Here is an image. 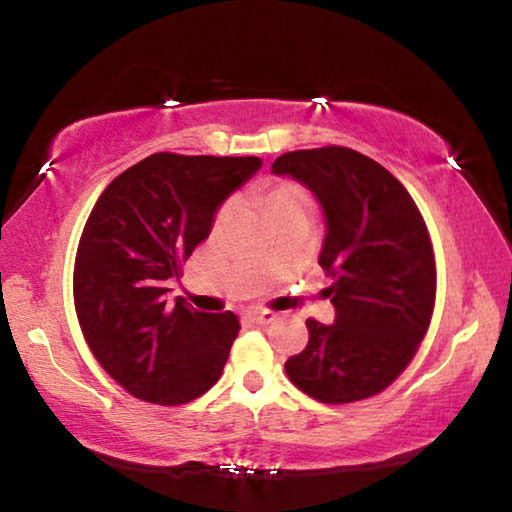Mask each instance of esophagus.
<instances>
[{"instance_id": "34e87169", "label": "esophagus", "mask_w": 512, "mask_h": 512, "mask_svg": "<svg viewBox=\"0 0 512 512\" xmlns=\"http://www.w3.org/2000/svg\"><path fill=\"white\" fill-rule=\"evenodd\" d=\"M246 318L250 320V323L268 325V323H273V320H275V314H273V311H264V309H248Z\"/></svg>"}]
</instances>
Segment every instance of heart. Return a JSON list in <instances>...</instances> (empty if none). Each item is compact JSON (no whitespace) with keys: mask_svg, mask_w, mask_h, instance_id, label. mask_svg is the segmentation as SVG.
Wrapping results in <instances>:
<instances>
[{"mask_svg":"<svg viewBox=\"0 0 512 512\" xmlns=\"http://www.w3.org/2000/svg\"><path fill=\"white\" fill-rule=\"evenodd\" d=\"M296 210H309V198L296 185H280L273 192H268L264 198V212L268 219L275 216L296 212Z\"/></svg>","mask_w":512,"mask_h":512,"instance_id":"obj_1","label":"heart"}]
</instances>
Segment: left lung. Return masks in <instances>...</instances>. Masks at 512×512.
<instances>
[{
	"label": "left lung",
	"instance_id": "left-lung-1",
	"mask_svg": "<svg viewBox=\"0 0 512 512\" xmlns=\"http://www.w3.org/2000/svg\"><path fill=\"white\" fill-rule=\"evenodd\" d=\"M271 171L323 207L318 264L332 277L336 311L329 325L307 320V348L284 370L318 402L366 400L393 384L427 334L436 300L427 225L391 171L345 146L284 153Z\"/></svg>",
	"mask_w": 512,
	"mask_h": 512
}]
</instances>
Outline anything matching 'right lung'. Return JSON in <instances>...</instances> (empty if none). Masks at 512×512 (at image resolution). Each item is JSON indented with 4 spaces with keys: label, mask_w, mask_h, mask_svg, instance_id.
I'll list each match as a JSON object with an SVG mask.
<instances>
[{
    "label": "right lung",
    "mask_w": 512,
    "mask_h": 512,
    "mask_svg": "<svg viewBox=\"0 0 512 512\" xmlns=\"http://www.w3.org/2000/svg\"><path fill=\"white\" fill-rule=\"evenodd\" d=\"M262 167L255 155L155 153L112 180L85 223L74 305L108 375L146 402L185 404L219 381L239 318L167 300L214 214Z\"/></svg>",
    "instance_id": "1"
}]
</instances>
